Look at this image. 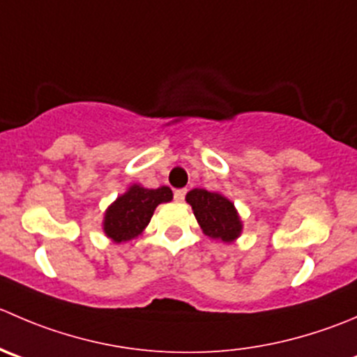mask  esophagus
I'll list each match as a JSON object with an SVG mask.
<instances>
[{"label":"esophagus","instance_id":"34e87169","mask_svg":"<svg viewBox=\"0 0 357 357\" xmlns=\"http://www.w3.org/2000/svg\"><path fill=\"white\" fill-rule=\"evenodd\" d=\"M185 195H186V190H176L174 200L176 202H183V200H185Z\"/></svg>","mask_w":357,"mask_h":357}]
</instances>
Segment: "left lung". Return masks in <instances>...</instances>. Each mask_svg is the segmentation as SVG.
Segmentation results:
<instances>
[{"label":"left lung","instance_id":"left-lung-1","mask_svg":"<svg viewBox=\"0 0 357 357\" xmlns=\"http://www.w3.org/2000/svg\"><path fill=\"white\" fill-rule=\"evenodd\" d=\"M186 202L192 206L197 223L207 237L225 244H231L241 237L244 225L237 207L221 192L193 188L186 193Z\"/></svg>","mask_w":357,"mask_h":357}]
</instances>
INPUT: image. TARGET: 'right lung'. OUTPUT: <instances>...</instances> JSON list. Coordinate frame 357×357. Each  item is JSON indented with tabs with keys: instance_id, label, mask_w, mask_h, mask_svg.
<instances>
[{
	"instance_id": "right-lung-1",
	"label": "right lung",
	"mask_w": 357,
	"mask_h": 357,
	"mask_svg": "<svg viewBox=\"0 0 357 357\" xmlns=\"http://www.w3.org/2000/svg\"><path fill=\"white\" fill-rule=\"evenodd\" d=\"M171 200L172 190L169 186L151 190L132 183L105 211L102 231L115 244L134 241L148 227L158 204L171 202Z\"/></svg>"
}]
</instances>
